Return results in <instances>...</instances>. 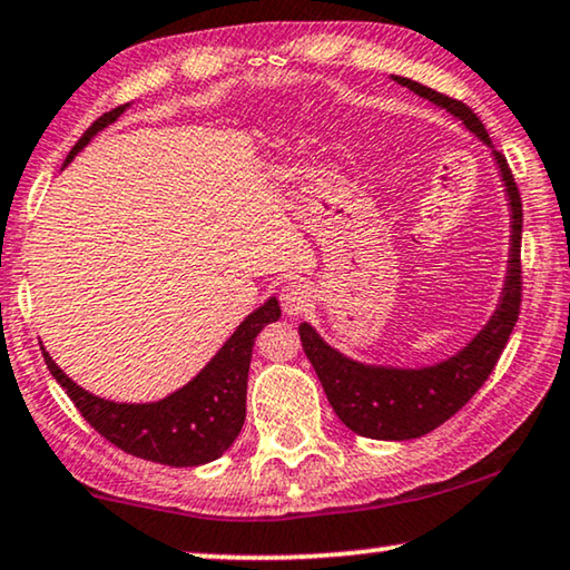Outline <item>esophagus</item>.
I'll list each match as a JSON object with an SVG mask.
<instances>
[{
    "label": "esophagus",
    "instance_id": "34e87169",
    "mask_svg": "<svg viewBox=\"0 0 570 570\" xmlns=\"http://www.w3.org/2000/svg\"><path fill=\"white\" fill-rule=\"evenodd\" d=\"M278 299H282V307L288 317H299V314H304L312 307V292L309 286L302 282H288L286 286H282Z\"/></svg>",
    "mask_w": 570,
    "mask_h": 570
}]
</instances>
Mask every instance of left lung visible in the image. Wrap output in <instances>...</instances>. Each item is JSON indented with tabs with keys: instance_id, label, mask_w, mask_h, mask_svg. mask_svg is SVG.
<instances>
[{
	"instance_id": "1",
	"label": "left lung",
	"mask_w": 570,
	"mask_h": 570,
	"mask_svg": "<svg viewBox=\"0 0 570 570\" xmlns=\"http://www.w3.org/2000/svg\"><path fill=\"white\" fill-rule=\"evenodd\" d=\"M392 81L428 99L430 105L445 109L473 138H479L491 150L509 207L507 274L499 302L487 325L458 353L417 368L366 363L340 353L309 322L299 325L304 353H307L312 368L317 371L320 384L325 389L327 402L333 404L340 422L355 435L371 440H414L440 428L479 392L489 373L494 371L509 335H512L522 294V199L507 158L491 146L487 127L463 101L438 95L435 89L422 87V83L404 79V76H392Z\"/></svg>"
}]
</instances>
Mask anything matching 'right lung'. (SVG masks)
<instances>
[{"mask_svg":"<svg viewBox=\"0 0 570 570\" xmlns=\"http://www.w3.org/2000/svg\"><path fill=\"white\" fill-rule=\"evenodd\" d=\"M125 107L101 115L99 120L81 135L68 153L63 168L89 146L91 138L117 122ZM282 317L276 296H268L258 309H253L235 333L225 340L223 347L212 355L207 366L197 376L186 381L158 402H112L81 389L42 347L48 371L71 396L76 410L83 414L101 438L117 445L125 453L146 458V461L186 469V465H204L217 461L240 435L245 422V392H248V371L253 358V345L268 322Z\"/></svg>","mask_w":570,"mask_h":570,"instance_id":"obj_1","label":"right lung"}]
</instances>
